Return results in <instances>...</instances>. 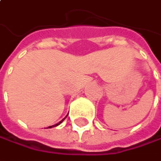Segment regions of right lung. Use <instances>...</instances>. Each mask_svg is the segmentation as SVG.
Wrapping results in <instances>:
<instances>
[{
  "mask_svg": "<svg viewBox=\"0 0 161 161\" xmlns=\"http://www.w3.org/2000/svg\"><path fill=\"white\" fill-rule=\"evenodd\" d=\"M66 117H67V116H66ZM66 117H65V118H64V119H63L62 120H60V122H59V123H57V124H55V125H53V126H50V127H48V128H49V129H51V128H53V127H56V126H58V125H60V123H61V122H62V121H63V120H64L65 119H66Z\"/></svg>",
  "mask_w": 161,
  "mask_h": 161,
  "instance_id": "obj_1",
  "label": "right lung"
}]
</instances>
